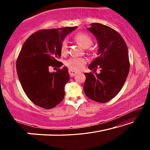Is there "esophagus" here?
<instances>
[{"instance_id":"1","label":"esophagus","mask_w":150,"mask_h":150,"mask_svg":"<svg viewBox=\"0 0 150 150\" xmlns=\"http://www.w3.org/2000/svg\"><path fill=\"white\" fill-rule=\"evenodd\" d=\"M69 73L71 77H73V76H75L76 74H77V72L75 71H73L71 69H69Z\"/></svg>"}]
</instances>
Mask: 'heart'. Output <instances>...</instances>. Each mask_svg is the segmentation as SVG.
Returning <instances> with one entry per match:
<instances>
[{"label":"heart","instance_id":"b5f03b06","mask_svg":"<svg viewBox=\"0 0 150 150\" xmlns=\"http://www.w3.org/2000/svg\"><path fill=\"white\" fill-rule=\"evenodd\" d=\"M75 40L83 48L89 47L93 44V40L91 38L85 34H78L75 35ZM68 42L67 40H63L61 44V53L62 54H65L67 52ZM86 60L83 58H75L71 57L66 61L65 64L73 70H81L85 64Z\"/></svg>","mask_w":150,"mask_h":150}]
</instances>
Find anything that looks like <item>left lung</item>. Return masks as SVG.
<instances>
[{"label": "left lung", "instance_id": "obj_1", "mask_svg": "<svg viewBox=\"0 0 150 150\" xmlns=\"http://www.w3.org/2000/svg\"><path fill=\"white\" fill-rule=\"evenodd\" d=\"M87 30L95 35L98 44V55L88 66L93 70L100 68V73H85L83 86L85 95L98 103L108 102L122 88L130 70L128 50L118 33L99 23H93Z\"/></svg>", "mask_w": 150, "mask_h": 150}]
</instances>
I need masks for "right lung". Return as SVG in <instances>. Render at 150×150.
Returning a JSON list of instances; mask_svg holds the SVG:
<instances>
[{"label":"right lung","instance_id":"right-lung-1","mask_svg":"<svg viewBox=\"0 0 150 150\" xmlns=\"http://www.w3.org/2000/svg\"><path fill=\"white\" fill-rule=\"evenodd\" d=\"M77 28L65 27L40 30L28 37L16 62V71L22 88L32 102L50 109L62 102L65 85L69 80L68 69L49 71L50 66L59 67L61 44L67 35Z\"/></svg>","mask_w":150,"mask_h":150}]
</instances>
